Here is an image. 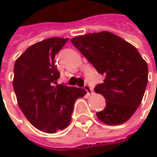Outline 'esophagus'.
I'll return each instance as SVG.
<instances>
[{
	"instance_id": "obj_1",
	"label": "esophagus",
	"mask_w": 157,
	"mask_h": 157,
	"mask_svg": "<svg viewBox=\"0 0 157 157\" xmlns=\"http://www.w3.org/2000/svg\"><path fill=\"white\" fill-rule=\"evenodd\" d=\"M85 90L87 91V94H88V96H91L94 94V91H93V90H92V88H91L90 86H88V85H86V86H85Z\"/></svg>"
}]
</instances>
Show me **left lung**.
Returning a JSON list of instances; mask_svg holds the SVG:
<instances>
[{
  "instance_id": "8db88e82",
  "label": "left lung",
  "mask_w": 157,
  "mask_h": 157,
  "mask_svg": "<svg viewBox=\"0 0 157 157\" xmlns=\"http://www.w3.org/2000/svg\"><path fill=\"white\" fill-rule=\"evenodd\" d=\"M71 43L105 78L95 87L105 98L106 106L97 112L108 125L122 124L135 113L148 83V65L133 45L112 33L78 35Z\"/></svg>"
}]
</instances>
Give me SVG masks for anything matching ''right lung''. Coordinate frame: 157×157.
<instances>
[{"label": "right lung", "mask_w": 157, "mask_h": 157, "mask_svg": "<svg viewBox=\"0 0 157 157\" xmlns=\"http://www.w3.org/2000/svg\"><path fill=\"white\" fill-rule=\"evenodd\" d=\"M68 39L52 37L33 44L16 59L13 86L19 107L30 124L52 134L71 122L75 101L85 89L57 85L54 57Z\"/></svg>", "instance_id": "add662e5"}]
</instances>
